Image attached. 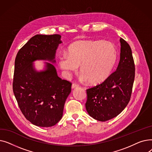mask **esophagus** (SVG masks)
<instances>
[{
  "label": "esophagus",
  "instance_id": "obj_1",
  "mask_svg": "<svg viewBox=\"0 0 152 152\" xmlns=\"http://www.w3.org/2000/svg\"><path fill=\"white\" fill-rule=\"evenodd\" d=\"M79 86L76 83H73V84H72L71 87H72V89H75V88H76V87H78Z\"/></svg>",
  "mask_w": 152,
  "mask_h": 152
}]
</instances>
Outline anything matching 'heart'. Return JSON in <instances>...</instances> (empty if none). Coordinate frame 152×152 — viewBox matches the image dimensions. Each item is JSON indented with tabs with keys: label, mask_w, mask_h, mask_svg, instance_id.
<instances>
[{
	"label": "heart",
	"mask_w": 152,
	"mask_h": 152,
	"mask_svg": "<svg viewBox=\"0 0 152 152\" xmlns=\"http://www.w3.org/2000/svg\"><path fill=\"white\" fill-rule=\"evenodd\" d=\"M118 58L115 45L103 41H81L71 44L67 54L58 58L60 68L66 73L76 70L91 84H97L110 76Z\"/></svg>",
	"instance_id": "1"
}]
</instances>
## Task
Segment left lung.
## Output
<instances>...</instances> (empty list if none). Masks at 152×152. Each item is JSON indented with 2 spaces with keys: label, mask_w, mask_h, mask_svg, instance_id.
I'll use <instances>...</instances> for the list:
<instances>
[{
  "label": "left lung",
  "mask_w": 152,
  "mask_h": 152,
  "mask_svg": "<svg viewBox=\"0 0 152 152\" xmlns=\"http://www.w3.org/2000/svg\"><path fill=\"white\" fill-rule=\"evenodd\" d=\"M120 43V60L116 70L101 84L86 90V110L91 117L100 121L118 116L131 99L135 64L129 45L122 38Z\"/></svg>",
  "instance_id": "8db88e82"
}]
</instances>
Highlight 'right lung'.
Wrapping results in <instances>:
<instances>
[{"instance_id":"add662e5","label":"right lung","mask_w":152,"mask_h":152,"mask_svg":"<svg viewBox=\"0 0 152 152\" xmlns=\"http://www.w3.org/2000/svg\"><path fill=\"white\" fill-rule=\"evenodd\" d=\"M58 34H37L18 51L15 61L13 91L19 108L32 124L51 127L62 118L64 105L71 91L72 83L57 76L55 67L47 63L46 69L37 72L36 60L55 61L60 41Z\"/></svg>"}]
</instances>
